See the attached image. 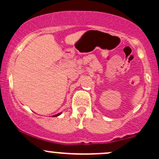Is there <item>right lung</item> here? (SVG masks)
<instances>
[{"label": "right lung", "mask_w": 159, "mask_h": 159, "mask_svg": "<svg viewBox=\"0 0 159 159\" xmlns=\"http://www.w3.org/2000/svg\"><path fill=\"white\" fill-rule=\"evenodd\" d=\"M61 114V113H60V114H57V115H55V116H59V115L60 114Z\"/></svg>", "instance_id": "right-lung-1"}]
</instances>
